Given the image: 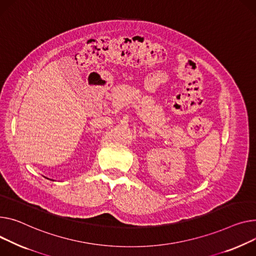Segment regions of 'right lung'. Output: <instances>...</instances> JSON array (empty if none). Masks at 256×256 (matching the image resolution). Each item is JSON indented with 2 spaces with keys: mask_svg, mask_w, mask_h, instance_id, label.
Instances as JSON below:
<instances>
[{
  "mask_svg": "<svg viewBox=\"0 0 256 256\" xmlns=\"http://www.w3.org/2000/svg\"><path fill=\"white\" fill-rule=\"evenodd\" d=\"M47 179H48V178H47Z\"/></svg>",
  "mask_w": 256,
  "mask_h": 256,
  "instance_id": "1",
  "label": "right lung"
}]
</instances>
